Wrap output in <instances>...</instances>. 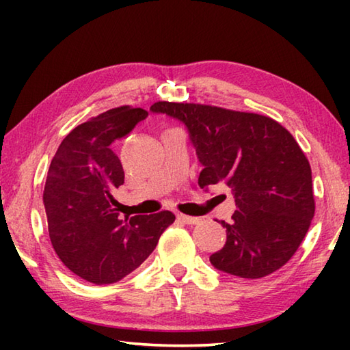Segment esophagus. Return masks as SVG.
I'll return each instance as SVG.
<instances>
[{
  "label": "esophagus",
  "instance_id": "1",
  "mask_svg": "<svg viewBox=\"0 0 350 350\" xmlns=\"http://www.w3.org/2000/svg\"><path fill=\"white\" fill-rule=\"evenodd\" d=\"M177 219H179L180 222H183V224H188V225H196V224H199V222H200V219H199V217L187 216V215H182V213H179V215H177Z\"/></svg>",
  "mask_w": 350,
  "mask_h": 350
}]
</instances>
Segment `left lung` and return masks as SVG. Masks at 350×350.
I'll return each mask as SVG.
<instances>
[{
    "instance_id": "left-lung-1",
    "label": "left lung",
    "mask_w": 350,
    "mask_h": 350,
    "mask_svg": "<svg viewBox=\"0 0 350 350\" xmlns=\"http://www.w3.org/2000/svg\"><path fill=\"white\" fill-rule=\"evenodd\" d=\"M150 109L187 126L204 167L199 187L224 183L234 196L233 221H221L227 241L210 262L250 280L287 264L315 215L310 163L293 135L254 112L173 102H157Z\"/></svg>"
}]
</instances>
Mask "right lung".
Wrapping results in <instances>:
<instances>
[{"instance_id":"obj_1","label":"right lung","mask_w":350,"mask_h":350,"mask_svg":"<svg viewBox=\"0 0 350 350\" xmlns=\"http://www.w3.org/2000/svg\"><path fill=\"white\" fill-rule=\"evenodd\" d=\"M148 112L120 106L74 128L52 159L43 193L49 238L66 267L92 284H112L131 273L156 248L171 211L122 219L114 198L125 182L112 144Z\"/></svg>"}]
</instances>
